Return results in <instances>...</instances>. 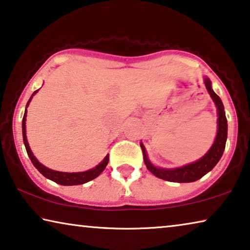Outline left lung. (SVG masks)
Returning <instances> with one entry per match:
<instances>
[{"instance_id":"obj_1","label":"left lung","mask_w":250,"mask_h":250,"mask_svg":"<svg viewBox=\"0 0 250 250\" xmlns=\"http://www.w3.org/2000/svg\"><path fill=\"white\" fill-rule=\"evenodd\" d=\"M204 83H205L206 89L208 91L210 98H212L214 104L216 106L217 111V132L215 140L213 145L207 150V153L199 160H197L192 163L186 164L180 167L167 168L160 167L154 165L149 161L148 155H147L146 148L143 143H140V147L143 149L144 154V162H145L146 167L155 175V177L163 179L165 181L171 182H179V184H185V182H194L199 180L204 175L212 170V168L217 164V162L221 160L223 155L224 148H226V143L228 138V121L224 112V106L221 98L214 93L212 88V83L209 78L205 77L204 78Z\"/></svg>"}]
</instances>
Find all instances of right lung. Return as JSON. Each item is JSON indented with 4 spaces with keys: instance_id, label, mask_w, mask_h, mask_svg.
Wrapping results in <instances>:
<instances>
[{
    "instance_id": "add662e5",
    "label": "right lung",
    "mask_w": 250,
    "mask_h": 250,
    "mask_svg": "<svg viewBox=\"0 0 250 250\" xmlns=\"http://www.w3.org/2000/svg\"><path fill=\"white\" fill-rule=\"evenodd\" d=\"M38 90L34 91L33 95H31V97L29 98V101H28V103L26 105V110H24V114H23V119H22V137H23V144H24V147H26V150H27V154L28 156H29V159L31 161V163L34 164V167L37 168L38 171L41 172L42 174L44 175L45 178L50 179V180L56 182V184L59 185H62V186H76V185H83L86 184V182H88L90 180H93V179L97 178L98 175H100L102 172L104 171V168L106 167V165L108 163V154L106 156L104 157V160L101 162L100 164L96 165V167L90 168V170H87V171H83V172H60V171H55V170H51V168H48L45 167L41 163L40 161H38L35 155L31 152L30 147H29V144H28V140H27V135H26V118H27V107L28 105H29L31 98L35 94L37 93Z\"/></svg>"
}]
</instances>
